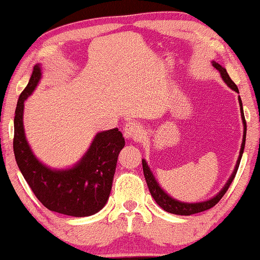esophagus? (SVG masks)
Masks as SVG:
<instances>
[{"instance_id":"1","label":"esophagus","mask_w":260,"mask_h":260,"mask_svg":"<svg viewBox=\"0 0 260 260\" xmlns=\"http://www.w3.org/2000/svg\"><path fill=\"white\" fill-rule=\"evenodd\" d=\"M123 133L127 139L131 138L138 141L139 138H142V129L137 122H126L125 125H124Z\"/></svg>"}]
</instances>
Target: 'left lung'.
<instances>
[{"instance_id": "8db88e82", "label": "left lung", "mask_w": 260, "mask_h": 260, "mask_svg": "<svg viewBox=\"0 0 260 260\" xmlns=\"http://www.w3.org/2000/svg\"><path fill=\"white\" fill-rule=\"evenodd\" d=\"M212 66L216 68V69L219 71L221 80L225 82L229 88L232 89L233 91H236L237 93H239V90L237 88V85L233 83L232 80L229 76L226 69L224 67H221L219 63H217L216 61H212ZM238 102H239V107H240V116H242V121H243V126H244V133H243V142H242V146H240V151H239V156L238 159H237L236 167L233 169L232 174L230 176V178L228 179V182L225 183V185L221 187V190L218 192L217 194H214L212 198L208 199V201H203V202H196V203H186V202H180L178 199H176L174 197H171L170 194L167 193L164 191L163 187L159 185V183L157 182L156 177L153 176L152 171L150 170L148 163H146L145 159H142V164H143V172H144V177L146 180V184H148L149 191L151 193L152 198L155 199L156 203L160 206L164 211L174 213V214H179V216H190V214H194L198 212H203L206 211V210L213 208L214 205L217 204L218 202L220 201L221 197L226 192L229 186L232 183L233 178L237 174V170H238V167L240 164V159H242L243 152H244V148H245V138H246V122H245V117H244V110H243V103H242V99L240 96H238Z\"/></svg>"}]
</instances>
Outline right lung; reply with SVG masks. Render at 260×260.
<instances>
[{"instance_id":"right-lung-1","label":"right lung","mask_w":260,"mask_h":260,"mask_svg":"<svg viewBox=\"0 0 260 260\" xmlns=\"http://www.w3.org/2000/svg\"><path fill=\"white\" fill-rule=\"evenodd\" d=\"M42 74V67L36 64L18 99L14 119L15 159L30 189L47 209L73 217L92 216L107 204L125 141L117 127L101 131L73 167L52 169L42 163L30 148L23 125L24 102L35 91Z\"/></svg>"}]
</instances>
